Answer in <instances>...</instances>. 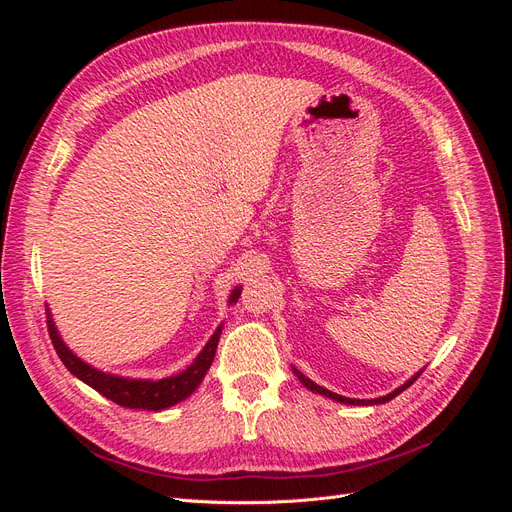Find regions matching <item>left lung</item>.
Segmentation results:
<instances>
[{"instance_id": "obj_1", "label": "left lung", "mask_w": 512, "mask_h": 512, "mask_svg": "<svg viewBox=\"0 0 512 512\" xmlns=\"http://www.w3.org/2000/svg\"><path fill=\"white\" fill-rule=\"evenodd\" d=\"M294 374H297V378L307 386L309 391H314V393H320V395H324V397H331V399H335V401H339V404H350V406H374V404H384V401H391L393 397H397L401 391H406L410 384H414V380L421 376V374H416L414 378H410L404 386H399V389H395L393 393H389L386 397H378V399H348V397H342V395H337V393H331V391H327V389H322V386H318L316 382H312L309 378H305L301 371H297L294 369Z\"/></svg>"}]
</instances>
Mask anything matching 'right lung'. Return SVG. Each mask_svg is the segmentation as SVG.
Masks as SVG:
<instances>
[{
    "instance_id": "right-lung-1",
    "label": "right lung",
    "mask_w": 512,
    "mask_h": 512,
    "mask_svg": "<svg viewBox=\"0 0 512 512\" xmlns=\"http://www.w3.org/2000/svg\"><path fill=\"white\" fill-rule=\"evenodd\" d=\"M239 294H241L239 288L232 290L230 303H235L239 299ZM46 322H49V335L55 346V352L59 354L61 363L70 369V374L81 378L85 384L91 386V389H96L106 399L115 401V404L123 408H138V410H164L168 406H175L177 401L190 397L196 386L200 384V380L205 378L207 369L211 367L215 350H218L220 333H222V327H218V331L213 333L203 352L196 356V361L188 369L181 371V374L164 378V380H128V378L104 374V371H98L91 365L83 363L79 356L72 354L66 348V344L61 342L53 320L49 318Z\"/></svg>"
}]
</instances>
